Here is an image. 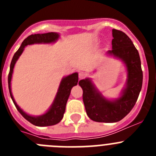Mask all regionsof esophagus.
<instances>
[{
  "mask_svg": "<svg viewBox=\"0 0 156 156\" xmlns=\"http://www.w3.org/2000/svg\"><path fill=\"white\" fill-rule=\"evenodd\" d=\"M86 76H87V73H84V72H80V73H79V79L80 80L84 79Z\"/></svg>",
  "mask_w": 156,
  "mask_h": 156,
  "instance_id": "esophagus-1",
  "label": "esophagus"
}]
</instances>
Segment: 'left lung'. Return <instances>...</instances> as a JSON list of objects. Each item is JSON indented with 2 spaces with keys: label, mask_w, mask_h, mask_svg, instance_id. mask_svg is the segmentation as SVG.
Listing matches in <instances>:
<instances>
[{
  "label": "left lung",
  "mask_w": 156,
  "mask_h": 156,
  "mask_svg": "<svg viewBox=\"0 0 156 156\" xmlns=\"http://www.w3.org/2000/svg\"><path fill=\"white\" fill-rule=\"evenodd\" d=\"M112 49L108 54L121 59L127 69L126 87L120 97L113 101L108 100L96 89L89 78L79 81L87 114L95 122H115L123 119L136 104L142 87L140 56L133 42L125 33L115 29H112Z\"/></svg>",
  "instance_id": "1"
}]
</instances>
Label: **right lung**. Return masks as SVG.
<instances>
[{"mask_svg": "<svg viewBox=\"0 0 156 156\" xmlns=\"http://www.w3.org/2000/svg\"><path fill=\"white\" fill-rule=\"evenodd\" d=\"M58 37V34L57 33H53V32L42 34H33V35L29 36L27 38H26L23 41L21 46L19 48V50L15 53L10 65V71H9V74H8V89H9V92H10L11 98H12L16 108L21 113V115L27 120L31 122L32 124L37 126H53V125L58 123L62 119L65 111H66V103H67V101L69 97L71 89L74 86H76L78 83V73H74L71 75L64 77L62 80L53 104L51 105V108H49V110L46 113L42 115H40V116H32V115L26 113L25 112H23L21 108H19V105L16 104L13 96H12V90H11V80H12L13 69L16 61L23 53L25 47L30 44H41V43L48 44V43L55 42Z\"/></svg>", "mask_w": 156, "mask_h": 156, "instance_id": "add662e5", "label": "right lung"}]
</instances>
